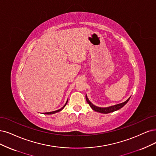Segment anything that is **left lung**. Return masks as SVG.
Here are the masks:
<instances>
[{
    "label": "left lung",
    "instance_id": "obj_1",
    "mask_svg": "<svg viewBox=\"0 0 156 156\" xmlns=\"http://www.w3.org/2000/svg\"><path fill=\"white\" fill-rule=\"evenodd\" d=\"M85 98H86V101H87V102L89 103V105H90V107L92 108H93L94 111H95L96 112H100V113L108 114V113H111V112H114V111H118V110H119V108H122L126 104V103L129 101V99L130 98V97L127 100L125 101L123 103H119V104L115 105H113V106L108 107H96V106L94 105L93 103H91V102L89 100L87 95H85Z\"/></svg>",
    "mask_w": 156,
    "mask_h": 156
}]
</instances>
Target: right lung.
I'll list each match as a JSON object with an SVG mask.
<instances>
[{"label": "right lung", "mask_w": 156, "mask_h": 156, "mask_svg": "<svg viewBox=\"0 0 156 156\" xmlns=\"http://www.w3.org/2000/svg\"><path fill=\"white\" fill-rule=\"evenodd\" d=\"M67 101H68V100L67 101V102L66 103V104H65V105L63 106L62 108H61L60 109H59V110H57V111H53V112H45L44 114H55V113H56V112H60V111H62V109L65 107V106L66 105V104L67 103Z\"/></svg>", "instance_id": "right-lung-1"}]
</instances>
